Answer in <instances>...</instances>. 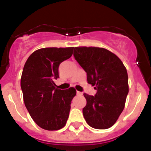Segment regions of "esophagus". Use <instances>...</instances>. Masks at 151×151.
<instances>
[{"mask_svg":"<svg viewBox=\"0 0 151 151\" xmlns=\"http://www.w3.org/2000/svg\"><path fill=\"white\" fill-rule=\"evenodd\" d=\"M77 94L78 96H82L83 95V93H81V92H79V91H77Z\"/></svg>","mask_w":151,"mask_h":151,"instance_id":"obj_1","label":"esophagus"}]
</instances>
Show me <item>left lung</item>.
<instances>
[{
    "instance_id": "1",
    "label": "left lung",
    "mask_w": 151,
    "mask_h": 151,
    "mask_svg": "<svg viewBox=\"0 0 151 151\" xmlns=\"http://www.w3.org/2000/svg\"><path fill=\"white\" fill-rule=\"evenodd\" d=\"M74 56L86 73L88 83L97 91L95 96L83 94L85 120L96 129L112 127L124 109L128 93L126 68L115 54L103 48L76 47Z\"/></svg>"
}]
</instances>
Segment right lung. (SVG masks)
I'll use <instances>...</instances> for the list:
<instances>
[{
    "label": "right lung",
    "mask_w": 151,
    "mask_h": 151,
    "mask_svg": "<svg viewBox=\"0 0 151 151\" xmlns=\"http://www.w3.org/2000/svg\"><path fill=\"white\" fill-rule=\"evenodd\" d=\"M74 48H45L36 50L25 63L20 86L30 116L45 130H59L66 124L76 90H59L55 80L62 61L71 57Z\"/></svg>",
    "instance_id": "obj_1"
}]
</instances>
